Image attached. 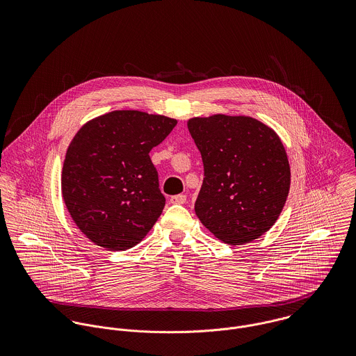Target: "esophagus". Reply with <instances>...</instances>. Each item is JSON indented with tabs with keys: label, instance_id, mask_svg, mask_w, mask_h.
<instances>
[{
	"label": "esophagus",
	"instance_id": "34e87169",
	"mask_svg": "<svg viewBox=\"0 0 356 356\" xmlns=\"http://www.w3.org/2000/svg\"><path fill=\"white\" fill-rule=\"evenodd\" d=\"M170 202L172 204H185L186 203V196L185 195H177V196H172L170 199Z\"/></svg>",
	"mask_w": 356,
	"mask_h": 356
}]
</instances>
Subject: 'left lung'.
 <instances>
[{
	"mask_svg": "<svg viewBox=\"0 0 356 356\" xmlns=\"http://www.w3.org/2000/svg\"><path fill=\"white\" fill-rule=\"evenodd\" d=\"M202 153L197 218L220 241L243 245L277 222L291 188V165L278 134L263 122L223 113L188 120Z\"/></svg>",
	"mask_w": 356,
	"mask_h": 356,
	"instance_id": "8db88e82",
	"label": "left lung"
}]
</instances>
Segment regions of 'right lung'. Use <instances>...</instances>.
I'll return each mask as SVG.
<instances>
[{
    "instance_id": "1",
    "label": "right lung",
    "mask_w": 356,
    "mask_h": 356,
    "mask_svg": "<svg viewBox=\"0 0 356 356\" xmlns=\"http://www.w3.org/2000/svg\"><path fill=\"white\" fill-rule=\"evenodd\" d=\"M175 124L164 115L122 109L76 131L63 163L61 196L93 244L124 251L149 233L165 204L149 152Z\"/></svg>"
}]
</instances>
